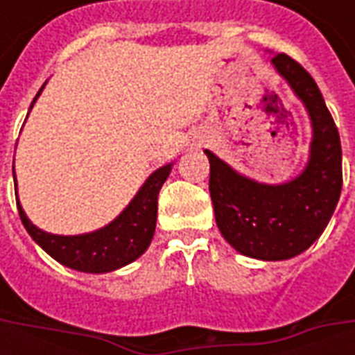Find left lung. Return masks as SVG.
Masks as SVG:
<instances>
[{"label": "left lung", "instance_id": "obj_1", "mask_svg": "<svg viewBox=\"0 0 355 355\" xmlns=\"http://www.w3.org/2000/svg\"><path fill=\"white\" fill-rule=\"evenodd\" d=\"M272 64L312 117L313 140L304 173L287 184H259L209 150L205 154L211 163L209 192L224 239L247 257L285 261L312 245L335 213L343 190V150L338 129L312 76L285 53H277Z\"/></svg>", "mask_w": 355, "mask_h": 355}]
</instances>
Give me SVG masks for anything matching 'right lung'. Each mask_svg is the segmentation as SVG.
Here are the masks:
<instances>
[{
    "instance_id": "right-lung-1",
    "label": "right lung",
    "mask_w": 355,
    "mask_h": 355,
    "mask_svg": "<svg viewBox=\"0 0 355 355\" xmlns=\"http://www.w3.org/2000/svg\"><path fill=\"white\" fill-rule=\"evenodd\" d=\"M169 173L171 165H165L152 173L139 193L135 196V200L129 203V207L125 209L114 223H110L106 228L93 232V234L55 236V234L40 230L28 220L17 198L20 220L28 234L34 238L35 243L60 264L80 270V272H87V274L112 272L137 261L150 245V241L154 238L155 216H157V193L169 177ZM15 196H17V184H15Z\"/></svg>"
}]
</instances>
